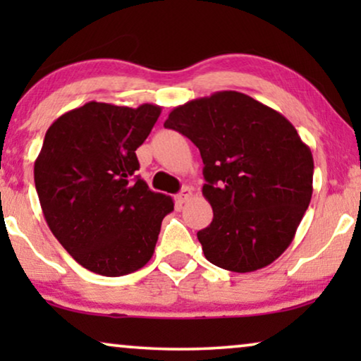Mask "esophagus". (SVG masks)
I'll use <instances>...</instances> for the list:
<instances>
[{
	"instance_id": "esophagus-1",
	"label": "esophagus",
	"mask_w": 361,
	"mask_h": 361,
	"mask_svg": "<svg viewBox=\"0 0 361 361\" xmlns=\"http://www.w3.org/2000/svg\"><path fill=\"white\" fill-rule=\"evenodd\" d=\"M190 197H192V189H190V187H184V189H182L179 194L176 195V202H177V204L182 205V204H185V202L189 200Z\"/></svg>"
}]
</instances>
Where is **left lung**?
<instances>
[{
  "mask_svg": "<svg viewBox=\"0 0 361 361\" xmlns=\"http://www.w3.org/2000/svg\"><path fill=\"white\" fill-rule=\"evenodd\" d=\"M164 128L199 147L214 220L197 233L205 258L251 273L288 250L312 197L314 159L279 111L225 90L176 106Z\"/></svg>",
  "mask_w": 361,
  "mask_h": 361,
  "instance_id": "1",
  "label": "left lung"
}]
</instances>
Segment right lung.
I'll use <instances>...</instances> for the list:
<instances>
[{
	"mask_svg": "<svg viewBox=\"0 0 361 361\" xmlns=\"http://www.w3.org/2000/svg\"><path fill=\"white\" fill-rule=\"evenodd\" d=\"M161 106L88 102L49 126L34 162L44 219L67 253L92 273L116 278L154 253L171 197L152 192L136 171L140 147Z\"/></svg>",
	"mask_w": 361,
	"mask_h": 361,
	"instance_id": "add662e5",
	"label": "right lung"
}]
</instances>
